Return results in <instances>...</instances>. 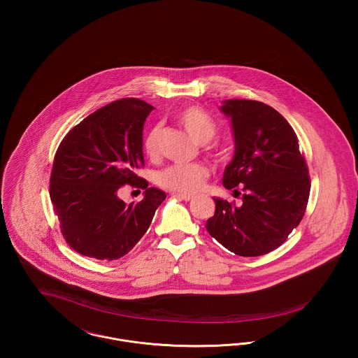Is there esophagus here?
Here are the masks:
<instances>
[{
  "mask_svg": "<svg viewBox=\"0 0 358 358\" xmlns=\"http://www.w3.org/2000/svg\"><path fill=\"white\" fill-rule=\"evenodd\" d=\"M174 197H177V199H180V200H184V201L193 200V196H190V194H182V193H174Z\"/></svg>",
  "mask_w": 358,
  "mask_h": 358,
  "instance_id": "1",
  "label": "esophagus"
}]
</instances>
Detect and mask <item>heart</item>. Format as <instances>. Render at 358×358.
<instances>
[{"label":"heart","instance_id":"heart-1","mask_svg":"<svg viewBox=\"0 0 358 358\" xmlns=\"http://www.w3.org/2000/svg\"><path fill=\"white\" fill-rule=\"evenodd\" d=\"M177 122L187 130L196 142L205 145V153L215 159L222 158V149L217 143H209L217 134V122L199 106H187L176 114ZM159 127L154 126L146 134L143 150L149 158H155L158 153ZM208 178V171L201 164L171 165L159 171L157 176L158 185L176 193L193 194L204 185Z\"/></svg>","mask_w":358,"mask_h":358}]
</instances>
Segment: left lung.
Instances as JSON below:
<instances>
[{
    "instance_id": "obj_1",
    "label": "left lung",
    "mask_w": 358,
    "mask_h": 358,
    "mask_svg": "<svg viewBox=\"0 0 358 358\" xmlns=\"http://www.w3.org/2000/svg\"><path fill=\"white\" fill-rule=\"evenodd\" d=\"M236 150L222 184L241 203L215 199L206 231L238 256L266 255L282 245L306 212L310 176L289 122L266 103L225 101Z\"/></svg>"
}]
</instances>
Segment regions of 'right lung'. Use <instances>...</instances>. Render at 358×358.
Wrapping results in <instances>:
<instances>
[{"label": "right lung", "instance_id": "add662e5", "mask_svg": "<svg viewBox=\"0 0 358 358\" xmlns=\"http://www.w3.org/2000/svg\"><path fill=\"white\" fill-rule=\"evenodd\" d=\"M153 106L136 98L108 103L72 127L55 154L50 196L60 231L80 255L115 260L145 235L166 194L136 176L143 168L142 130ZM124 185L144 199L126 206Z\"/></svg>", "mask_w": 358, "mask_h": 358}]
</instances>
